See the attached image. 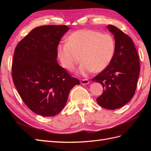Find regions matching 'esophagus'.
Wrapping results in <instances>:
<instances>
[{
    "instance_id": "34e87169",
    "label": "esophagus",
    "mask_w": 151,
    "mask_h": 151,
    "mask_svg": "<svg viewBox=\"0 0 151 151\" xmlns=\"http://www.w3.org/2000/svg\"><path fill=\"white\" fill-rule=\"evenodd\" d=\"M89 83V81L87 79H84L81 81V84L83 85H86V84H88Z\"/></svg>"
}]
</instances>
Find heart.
Returning <instances> with one entry per match:
<instances>
[{
    "label": "heart",
    "mask_w": 151,
    "mask_h": 151,
    "mask_svg": "<svg viewBox=\"0 0 151 151\" xmlns=\"http://www.w3.org/2000/svg\"><path fill=\"white\" fill-rule=\"evenodd\" d=\"M115 52V42L111 35L91 29L74 32L68 36L66 43H60L57 48L58 60L67 70H74L80 59L83 61L77 71L81 76L106 69Z\"/></svg>",
    "instance_id": "obj_1"
}]
</instances>
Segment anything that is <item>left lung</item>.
<instances>
[{"mask_svg":"<svg viewBox=\"0 0 151 151\" xmlns=\"http://www.w3.org/2000/svg\"><path fill=\"white\" fill-rule=\"evenodd\" d=\"M114 35L115 52L108 67L93 79L101 84L103 93L97 103L108 109L124 106L133 98L140 73L139 58L130 36L113 25H108Z\"/></svg>","mask_w":151,"mask_h":151,"instance_id":"1","label":"left lung"}]
</instances>
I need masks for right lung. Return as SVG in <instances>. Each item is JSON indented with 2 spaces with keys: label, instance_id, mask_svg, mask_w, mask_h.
Here are the masks:
<instances>
[{
  "label": "right lung",
  "instance_id": "1",
  "mask_svg": "<svg viewBox=\"0 0 151 151\" xmlns=\"http://www.w3.org/2000/svg\"><path fill=\"white\" fill-rule=\"evenodd\" d=\"M69 29L65 25L37 27L15 49L13 83L26 106L42 116H53L60 113L70 91L80 84L56 60L57 46Z\"/></svg>",
  "mask_w": 151,
  "mask_h": 151
}]
</instances>
